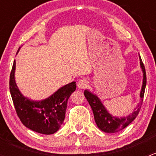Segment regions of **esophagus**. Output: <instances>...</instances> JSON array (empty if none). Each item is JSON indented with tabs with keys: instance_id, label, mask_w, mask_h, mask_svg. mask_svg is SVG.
I'll list each match as a JSON object with an SVG mask.
<instances>
[{
	"instance_id": "esophagus-1",
	"label": "esophagus",
	"mask_w": 156,
	"mask_h": 156,
	"mask_svg": "<svg viewBox=\"0 0 156 156\" xmlns=\"http://www.w3.org/2000/svg\"><path fill=\"white\" fill-rule=\"evenodd\" d=\"M87 85L88 82L86 79H81L77 83V86H78V88H79V89H84V88L87 87Z\"/></svg>"
}]
</instances>
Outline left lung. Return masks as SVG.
<instances>
[{
    "label": "left lung",
    "instance_id": "obj_1",
    "mask_svg": "<svg viewBox=\"0 0 156 156\" xmlns=\"http://www.w3.org/2000/svg\"><path fill=\"white\" fill-rule=\"evenodd\" d=\"M140 65L143 72V84L141 87L140 94V103L136 106V107L133 109V112L131 114L128 115L126 117H116L110 114L108 111L105 107L101 100L99 98L97 94H94L89 90H85L84 92V96L87 100L90 106L93 110V113L94 115V120L99 129L105 133H116L119 130H122L127 125H130L137 116L140 109L141 108V105L143 103L144 92L146 85V75L145 67L142 62L140 56H139Z\"/></svg>",
    "mask_w": 156,
    "mask_h": 156
}]
</instances>
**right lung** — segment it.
<instances>
[{"mask_svg": "<svg viewBox=\"0 0 156 156\" xmlns=\"http://www.w3.org/2000/svg\"><path fill=\"white\" fill-rule=\"evenodd\" d=\"M15 70L14 60L10 77V90L14 107L22 123L30 130L42 134L56 133L63 123L67 102L76 89V82L66 84L48 98L37 101L22 94L16 83Z\"/></svg>", "mask_w": 156, "mask_h": 156, "instance_id": "right-lung-1", "label": "right lung"}]
</instances>
